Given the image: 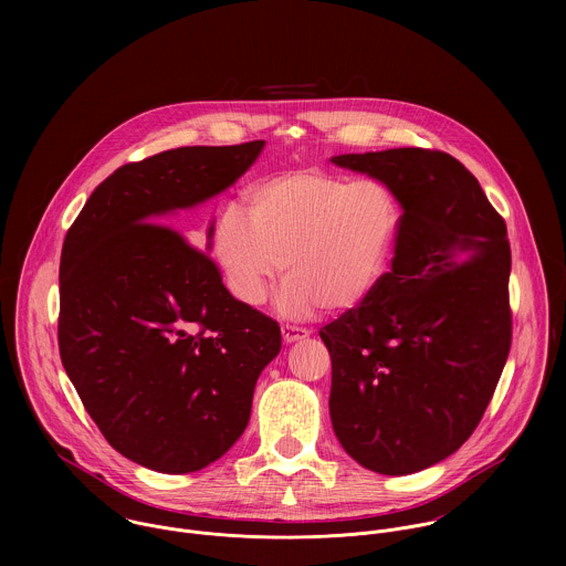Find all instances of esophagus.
I'll return each instance as SVG.
<instances>
[{
	"label": "esophagus",
	"mask_w": 566,
	"mask_h": 566,
	"mask_svg": "<svg viewBox=\"0 0 566 566\" xmlns=\"http://www.w3.org/2000/svg\"><path fill=\"white\" fill-rule=\"evenodd\" d=\"M281 335H283V342H285V344H294V342H298V339L310 337V331L303 328V326L283 324V326H281Z\"/></svg>",
	"instance_id": "1"
}]
</instances>
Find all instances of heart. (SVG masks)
Segmentation results:
<instances>
[{"mask_svg": "<svg viewBox=\"0 0 566 566\" xmlns=\"http://www.w3.org/2000/svg\"><path fill=\"white\" fill-rule=\"evenodd\" d=\"M245 216L220 209L213 252L229 292L256 307L283 274L276 298L287 318L348 312L384 279L399 233V205L375 178L346 180L323 169H292L250 185Z\"/></svg>", "mask_w": 566, "mask_h": 566, "instance_id": "1", "label": "heart"}]
</instances>
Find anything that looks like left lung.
<instances>
[{
    "label": "left lung",
    "instance_id": "obj_1",
    "mask_svg": "<svg viewBox=\"0 0 566 566\" xmlns=\"http://www.w3.org/2000/svg\"><path fill=\"white\" fill-rule=\"evenodd\" d=\"M331 163L377 178L403 209L392 270L321 331L333 431L368 471L418 473L471 438L503 373L507 229L478 178L447 153L395 148Z\"/></svg>",
    "mask_w": 566,
    "mask_h": 566
}]
</instances>
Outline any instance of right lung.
Returning a JSON list of instances; mask_svg holds the SVG:
<instances>
[{
  "instance_id": "right-lung-1",
  "label": "right lung",
  "mask_w": 566,
  "mask_h": 566,
  "mask_svg": "<svg viewBox=\"0 0 566 566\" xmlns=\"http://www.w3.org/2000/svg\"><path fill=\"white\" fill-rule=\"evenodd\" d=\"M263 146H191L122 165L63 243V366L108 444L150 471L220 460L281 350L279 324L233 298L209 254L159 224L231 187ZM211 238L213 224L207 250Z\"/></svg>"
}]
</instances>
